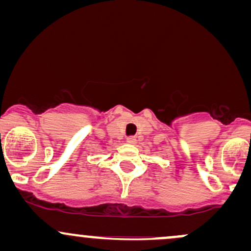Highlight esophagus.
Listing matches in <instances>:
<instances>
[{
	"mask_svg": "<svg viewBox=\"0 0 251 251\" xmlns=\"http://www.w3.org/2000/svg\"><path fill=\"white\" fill-rule=\"evenodd\" d=\"M126 142H127L128 144H136L137 139H136V137H134V136H130V137H127Z\"/></svg>",
	"mask_w": 251,
	"mask_h": 251,
	"instance_id": "1",
	"label": "esophagus"
}]
</instances>
